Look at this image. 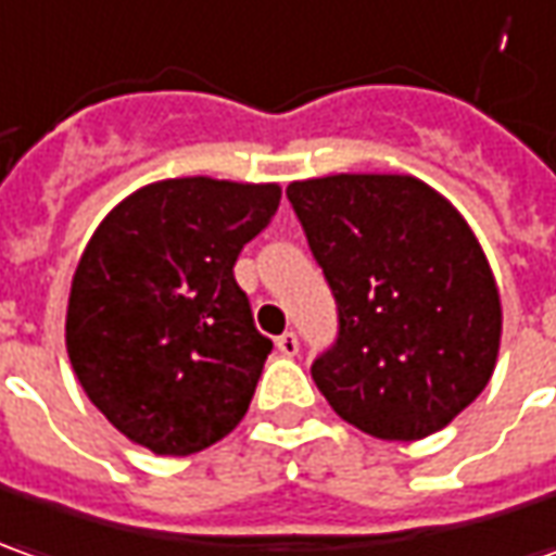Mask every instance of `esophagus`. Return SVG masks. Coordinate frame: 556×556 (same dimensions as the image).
Returning <instances> with one entry per match:
<instances>
[{"label": "esophagus", "instance_id": "1", "mask_svg": "<svg viewBox=\"0 0 556 556\" xmlns=\"http://www.w3.org/2000/svg\"><path fill=\"white\" fill-rule=\"evenodd\" d=\"M277 350L282 353V356H298V334L294 331H286V334H279L277 338Z\"/></svg>", "mask_w": 556, "mask_h": 556}]
</instances>
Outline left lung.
Instances as JSON below:
<instances>
[{"label":"left lung","mask_w":556,"mask_h":556,"mask_svg":"<svg viewBox=\"0 0 556 556\" xmlns=\"http://www.w3.org/2000/svg\"><path fill=\"white\" fill-rule=\"evenodd\" d=\"M286 194L338 301V343L309 368L328 405L383 441L444 429L500 356V286L475 230L414 176L338 173Z\"/></svg>","instance_id":"obj_1"}]
</instances>
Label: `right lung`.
Returning a JSON list of instances; mask_svg holds the SVG:
<instances>
[{
  "instance_id": "obj_1",
  "label": "right lung",
  "mask_w": 556,
  "mask_h": 556,
  "mask_svg": "<svg viewBox=\"0 0 556 556\" xmlns=\"http://www.w3.org/2000/svg\"><path fill=\"white\" fill-rule=\"evenodd\" d=\"M277 182L185 176L142 185L93 230L66 307V353L121 435L161 456L222 441L247 417L274 343L233 279Z\"/></svg>"
}]
</instances>
